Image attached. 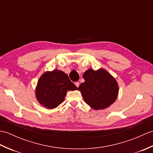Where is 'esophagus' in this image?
<instances>
[{
    "mask_svg": "<svg viewBox=\"0 0 153 153\" xmlns=\"http://www.w3.org/2000/svg\"><path fill=\"white\" fill-rule=\"evenodd\" d=\"M75 85H76V86L77 87H78L79 85V82H76V83H75Z\"/></svg>",
    "mask_w": 153,
    "mask_h": 153,
    "instance_id": "obj_1",
    "label": "esophagus"
}]
</instances>
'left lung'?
Masks as SVG:
<instances>
[{
	"label": "left lung",
	"mask_w": 153,
	"mask_h": 153,
	"mask_svg": "<svg viewBox=\"0 0 153 153\" xmlns=\"http://www.w3.org/2000/svg\"><path fill=\"white\" fill-rule=\"evenodd\" d=\"M85 82L78 87L85 102L95 110L104 109L115 101L118 94L116 79L105 70L89 69L83 75Z\"/></svg>",
	"instance_id": "obj_1"
}]
</instances>
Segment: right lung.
Segmentation results:
<instances>
[{
    "label": "right lung",
    "instance_id": "right-lung-1",
    "mask_svg": "<svg viewBox=\"0 0 153 153\" xmlns=\"http://www.w3.org/2000/svg\"><path fill=\"white\" fill-rule=\"evenodd\" d=\"M77 87L62 71L54 70L46 71L39 79L36 87V97L41 105L48 109L56 108L64 101L68 91Z\"/></svg>",
    "mask_w": 153,
    "mask_h": 153
}]
</instances>
